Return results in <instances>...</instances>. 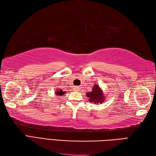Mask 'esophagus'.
I'll return each mask as SVG.
<instances>
[{
	"instance_id": "obj_1",
	"label": "esophagus",
	"mask_w": 156,
	"mask_h": 156,
	"mask_svg": "<svg viewBox=\"0 0 156 156\" xmlns=\"http://www.w3.org/2000/svg\"><path fill=\"white\" fill-rule=\"evenodd\" d=\"M79 88H80V87H75L74 88H73V89H74V90H79Z\"/></svg>"
}]
</instances>
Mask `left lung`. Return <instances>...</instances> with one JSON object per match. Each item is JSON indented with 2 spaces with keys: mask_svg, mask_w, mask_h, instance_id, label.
<instances>
[{
  "mask_svg": "<svg viewBox=\"0 0 156 156\" xmlns=\"http://www.w3.org/2000/svg\"><path fill=\"white\" fill-rule=\"evenodd\" d=\"M103 92L98 85H94L93 87L92 90L89 93H87V97L89 98L90 102H93L94 103L98 105L102 103L105 101V97L103 96Z\"/></svg>",
  "mask_w": 156,
  "mask_h": 156,
  "instance_id": "8db88e82",
  "label": "left lung"
}]
</instances>
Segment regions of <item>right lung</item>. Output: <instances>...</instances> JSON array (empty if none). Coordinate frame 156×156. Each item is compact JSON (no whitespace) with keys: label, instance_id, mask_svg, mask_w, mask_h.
Here are the masks:
<instances>
[{"label":"right lung","instance_id":"right-lung-1","mask_svg":"<svg viewBox=\"0 0 156 156\" xmlns=\"http://www.w3.org/2000/svg\"><path fill=\"white\" fill-rule=\"evenodd\" d=\"M65 93H66V91H64L62 89L59 90L58 89H56V90L55 91V94H56L57 97H62V96H63V94Z\"/></svg>","mask_w":156,"mask_h":156}]
</instances>
